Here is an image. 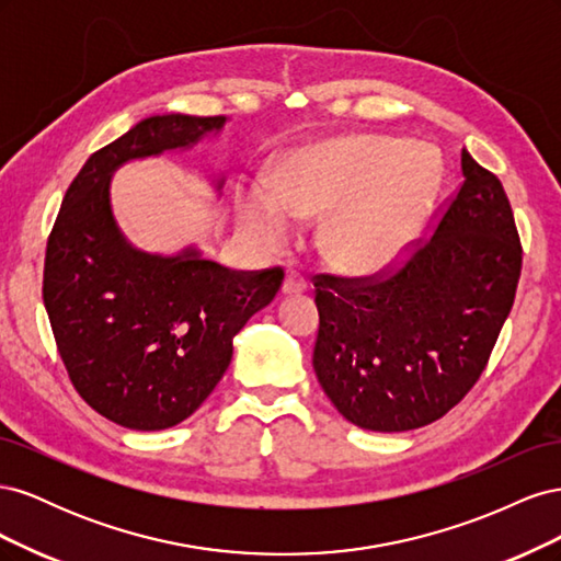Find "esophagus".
I'll use <instances>...</instances> for the list:
<instances>
[{
    "instance_id": "34e87169",
    "label": "esophagus",
    "mask_w": 561,
    "mask_h": 561,
    "mask_svg": "<svg viewBox=\"0 0 561 561\" xmlns=\"http://www.w3.org/2000/svg\"><path fill=\"white\" fill-rule=\"evenodd\" d=\"M280 293H283L285 297H295V295L307 293V280H304V276L297 274V271H285Z\"/></svg>"
}]
</instances>
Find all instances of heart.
<instances>
[{"label":"heart","mask_w":561,"mask_h":561,"mask_svg":"<svg viewBox=\"0 0 561 561\" xmlns=\"http://www.w3.org/2000/svg\"><path fill=\"white\" fill-rule=\"evenodd\" d=\"M443 161L426 142L388 135H342L287 154L271 173V192L236 198L241 227L276 250L293 219H318V250L344 274H375L410 250L435 210Z\"/></svg>","instance_id":"b5f03b06"}]
</instances>
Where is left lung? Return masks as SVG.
<instances>
[{"instance_id":"left-lung-1","label":"left lung","mask_w":561,"mask_h":561,"mask_svg":"<svg viewBox=\"0 0 561 561\" xmlns=\"http://www.w3.org/2000/svg\"><path fill=\"white\" fill-rule=\"evenodd\" d=\"M463 184L396 276L316 280V377L346 421L402 433L445 416L480 379L513 309L522 245L501 180L461 149Z\"/></svg>"}]
</instances>
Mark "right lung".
<instances>
[{
  "label": "right lung",
  "instance_id": "right-lung-1",
  "mask_svg": "<svg viewBox=\"0 0 561 561\" xmlns=\"http://www.w3.org/2000/svg\"><path fill=\"white\" fill-rule=\"evenodd\" d=\"M227 116L154 114L83 163L48 236L44 307L79 396L130 431H165L206 402L233 336L268 307L280 268L243 274L198 245L147 252L112 210V175L130 161L213 142ZM217 198L225 173L208 175Z\"/></svg>",
  "mask_w": 561,
  "mask_h": 561
}]
</instances>
